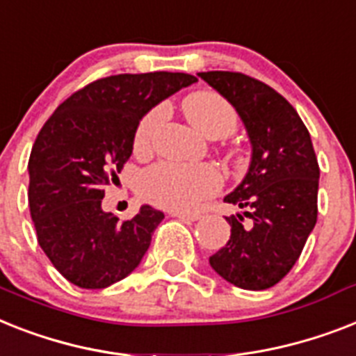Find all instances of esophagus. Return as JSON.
<instances>
[{
    "mask_svg": "<svg viewBox=\"0 0 356 356\" xmlns=\"http://www.w3.org/2000/svg\"><path fill=\"white\" fill-rule=\"evenodd\" d=\"M172 216L179 219H186V221H197V219H201V213L197 212H179V210H173Z\"/></svg>",
    "mask_w": 356,
    "mask_h": 356,
    "instance_id": "1",
    "label": "esophagus"
}]
</instances>
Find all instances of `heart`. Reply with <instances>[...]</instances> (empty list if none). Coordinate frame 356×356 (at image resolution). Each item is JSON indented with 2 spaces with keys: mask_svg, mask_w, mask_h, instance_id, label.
Returning <instances> with one entry per match:
<instances>
[{
  "mask_svg": "<svg viewBox=\"0 0 356 356\" xmlns=\"http://www.w3.org/2000/svg\"><path fill=\"white\" fill-rule=\"evenodd\" d=\"M190 122L210 138L227 137L238 126V111L227 98L213 91H197L184 100ZM166 118V108L155 106L137 124L133 146L137 152L152 149L155 135ZM223 177L212 164L159 163L140 175L138 192L148 203L170 210H192L213 195Z\"/></svg>",
  "mask_w": 356,
  "mask_h": 356,
  "instance_id": "1",
  "label": "heart"
}]
</instances>
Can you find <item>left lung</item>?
Instances as JSON below:
<instances>
[{"mask_svg":"<svg viewBox=\"0 0 356 356\" xmlns=\"http://www.w3.org/2000/svg\"><path fill=\"white\" fill-rule=\"evenodd\" d=\"M199 76L236 108L252 143L243 183L225 197L245 212L227 218L230 239L210 265L236 287L263 291L287 276L316 225V153L296 109L270 86L232 71Z\"/></svg>","mask_w":356,"mask_h":356,"instance_id":"8db88e82","label":"left lung"}]
</instances>
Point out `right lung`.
Listing matches in <instances>:
<instances>
[{"label": "right lung", "mask_w": 356, "mask_h": 356, "mask_svg": "<svg viewBox=\"0 0 356 356\" xmlns=\"http://www.w3.org/2000/svg\"><path fill=\"white\" fill-rule=\"evenodd\" d=\"M193 82L166 71L98 78L63 100L38 133L29 157L31 218L45 256L76 287L120 282L149 248L164 213L144 204L118 221L102 199L131 157L143 115Z\"/></svg>", "instance_id": "obj_1"}]
</instances>
